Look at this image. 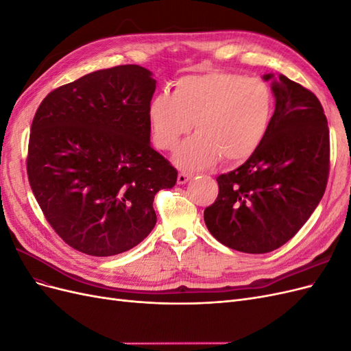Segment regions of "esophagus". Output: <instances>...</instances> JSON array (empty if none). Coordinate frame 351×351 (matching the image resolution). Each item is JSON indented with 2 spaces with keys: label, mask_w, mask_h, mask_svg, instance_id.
Instances as JSON below:
<instances>
[{
  "label": "esophagus",
  "mask_w": 351,
  "mask_h": 351,
  "mask_svg": "<svg viewBox=\"0 0 351 351\" xmlns=\"http://www.w3.org/2000/svg\"><path fill=\"white\" fill-rule=\"evenodd\" d=\"M190 178H192V174L186 173V171H180L178 176H177V183H178V184H184V183L189 182Z\"/></svg>",
  "instance_id": "34e87169"
}]
</instances>
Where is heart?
Listing matches in <instances>:
<instances>
[{
	"label": "heart",
	"instance_id": "b5f03b06",
	"mask_svg": "<svg viewBox=\"0 0 351 351\" xmlns=\"http://www.w3.org/2000/svg\"><path fill=\"white\" fill-rule=\"evenodd\" d=\"M275 108L269 84L230 71L190 74L176 82L173 95L159 93L149 104L154 143L169 151L193 129L176 162L206 168L222 158L226 164L249 159L267 136Z\"/></svg>",
	"mask_w": 351,
	"mask_h": 351
}]
</instances>
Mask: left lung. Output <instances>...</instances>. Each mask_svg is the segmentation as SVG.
Instances as JSON below:
<instances>
[{"mask_svg":"<svg viewBox=\"0 0 351 351\" xmlns=\"http://www.w3.org/2000/svg\"><path fill=\"white\" fill-rule=\"evenodd\" d=\"M272 92L275 111L262 145L243 165L217 177L218 196L204 212L210 234L244 253H268L293 239L328 183L329 129L319 99L284 74L272 82Z\"/></svg>","mask_w":351,"mask_h":351,"instance_id":"1","label":"left lung"}]
</instances>
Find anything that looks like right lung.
I'll use <instances>...</instances> for the list:
<instances>
[{"label":"right lung","mask_w":351,"mask_h":351,"mask_svg":"<svg viewBox=\"0 0 351 351\" xmlns=\"http://www.w3.org/2000/svg\"><path fill=\"white\" fill-rule=\"evenodd\" d=\"M156 82L141 66L86 74L49 92L34 117L27 178L44 217L70 247L114 256L155 227V195L177 169L151 146Z\"/></svg>","instance_id":"obj_1"}]
</instances>
